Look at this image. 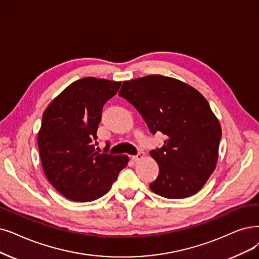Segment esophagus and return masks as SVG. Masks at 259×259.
<instances>
[{
    "label": "esophagus",
    "mask_w": 259,
    "mask_h": 259,
    "mask_svg": "<svg viewBox=\"0 0 259 259\" xmlns=\"http://www.w3.org/2000/svg\"><path fill=\"white\" fill-rule=\"evenodd\" d=\"M143 157H144V153H143V152H139L137 155H134V156H132V160H134V161H139V160H141Z\"/></svg>",
    "instance_id": "1"
}]
</instances>
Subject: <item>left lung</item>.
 <instances>
[{
  "label": "left lung",
  "instance_id": "1",
  "mask_svg": "<svg viewBox=\"0 0 259 259\" xmlns=\"http://www.w3.org/2000/svg\"><path fill=\"white\" fill-rule=\"evenodd\" d=\"M119 96L134 105L152 134L164 135L152 150L159 167L150 189L167 199L195 194L215 169L221 125L209 103L193 87L163 75L123 81Z\"/></svg>",
  "mask_w": 259,
  "mask_h": 259
}]
</instances>
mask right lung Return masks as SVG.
<instances>
[{
  "mask_svg": "<svg viewBox=\"0 0 259 259\" xmlns=\"http://www.w3.org/2000/svg\"><path fill=\"white\" fill-rule=\"evenodd\" d=\"M120 86L121 81L80 78L44 112L37 138L44 172L52 186L71 201L101 198L128 162L126 155L107 154L108 143L103 154L96 152L94 144L103 106Z\"/></svg>",
  "mask_w": 259,
  "mask_h": 259,
  "instance_id": "obj_1",
  "label": "right lung"
}]
</instances>
